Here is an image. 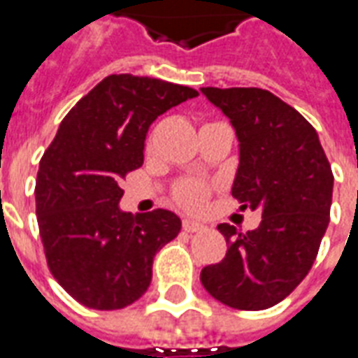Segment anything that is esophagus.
Here are the masks:
<instances>
[{
    "label": "esophagus",
    "instance_id": "1",
    "mask_svg": "<svg viewBox=\"0 0 358 358\" xmlns=\"http://www.w3.org/2000/svg\"><path fill=\"white\" fill-rule=\"evenodd\" d=\"M182 228H184L186 232L194 234V232H201V230H205L207 226L203 224V222H197V220H192V218H184V220H182Z\"/></svg>",
    "mask_w": 358,
    "mask_h": 358
}]
</instances>
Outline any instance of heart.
Returning <instances> with one entry per match:
<instances>
[{
  "label": "heart",
  "instance_id": "obj_1",
  "mask_svg": "<svg viewBox=\"0 0 358 358\" xmlns=\"http://www.w3.org/2000/svg\"><path fill=\"white\" fill-rule=\"evenodd\" d=\"M210 189L199 180H184L174 187V201L186 210H199L209 197Z\"/></svg>",
  "mask_w": 358,
  "mask_h": 358
}]
</instances>
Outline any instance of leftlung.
<instances>
[{"label":"left lung","instance_id":"left-lung-1","mask_svg":"<svg viewBox=\"0 0 358 358\" xmlns=\"http://www.w3.org/2000/svg\"><path fill=\"white\" fill-rule=\"evenodd\" d=\"M230 118L240 141L232 195L263 220L241 234L218 224L228 251L201 270L220 303L263 310L285 299L313 266L330 222L334 174L307 118L261 88H201Z\"/></svg>","mask_w":358,"mask_h":358}]
</instances>
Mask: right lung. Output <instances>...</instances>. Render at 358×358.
Returning a JSON list of instances; mask_svg holds the SVG:
<instances>
[{"label": "right lung", "instance_id": "add662e5", "mask_svg": "<svg viewBox=\"0 0 358 358\" xmlns=\"http://www.w3.org/2000/svg\"><path fill=\"white\" fill-rule=\"evenodd\" d=\"M197 92L110 74L69 110L40 161L36 215L51 274L84 307L117 310L151 284L153 257L178 236L166 209L124 213L120 182L143 164L149 126Z\"/></svg>", "mask_w": 358, "mask_h": 358}]
</instances>
